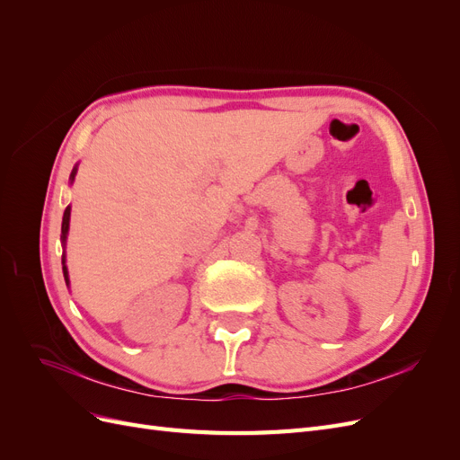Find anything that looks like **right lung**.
I'll return each instance as SVG.
<instances>
[{
    "label": "right lung",
    "instance_id": "obj_1",
    "mask_svg": "<svg viewBox=\"0 0 460 460\" xmlns=\"http://www.w3.org/2000/svg\"><path fill=\"white\" fill-rule=\"evenodd\" d=\"M73 178H75V171H73V174H71ZM68 220H71V207H66L65 208V215H63V225H61V238H63V242L66 240V232H68ZM63 262H65V259H63ZM63 274H65V280L68 282V276H66V267H63Z\"/></svg>",
    "mask_w": 460,
    "mask_h": 460
}]
</instances>
